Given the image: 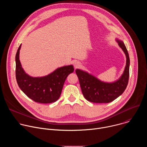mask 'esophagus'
<instances>
[{"instance_id": "34e87169", "label": "esophagus", "mask_w": 147, "mask_h": 147, "mask_svg": "<svg viewBox=\"0 0 147 147\" xmlns=\"http://www.w3.org/2000/svg\"><path fill=\"white\" fill-rule=\"evenodd\" d=\"M74 67H75V68L76 69V68H79L80 67V63L79 62V61H75V63H74Z\"/></svg>"}]
</instances>
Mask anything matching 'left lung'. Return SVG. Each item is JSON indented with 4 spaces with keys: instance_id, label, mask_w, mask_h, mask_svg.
<instances>
[{
    "instance_id": "obj_1",
    "label": "left lung",
    "mask_w": 147,
    "mask_h": 147,
    "mask_svg": "<svg viewBox=\"0 0 147 147\" xmlns=\"http://www.w3.org/2000/svg\"><path fill=\"white\" fill-rule=\"evenodd\" d=\"M118 45L126 56V65L119 80L113 82H105L88 73L76 69L82 93L85 98L94 103H109L121 95L126 88L129 78L130 58L123 42L116 39Z\"/></svg>"
}]
</instances>
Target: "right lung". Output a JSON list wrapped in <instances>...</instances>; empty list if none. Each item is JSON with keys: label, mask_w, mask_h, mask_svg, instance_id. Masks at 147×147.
I'll list each match as a JSON object with an SVG mask.
<instances>
[{"label": "right lung", "mask_w": 147, "mask_h": 147, "mask_svg": "<svg viewBox=\"0 0 147 147\" xmlns=\"http://www.w3.org/2000/svg\"><path fill=\"white\" fill-rule=\"evenodd\" d=\"M20 45L16 55V77L20 88L30 99L40 103H50L60 97L67 77L74 71L73 65L57 68L48 76L32 77L26 73L19 60Z\"/></svg>", "instance_id": "right-lung-1"}]
</instances>
